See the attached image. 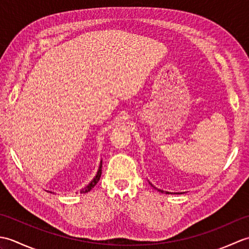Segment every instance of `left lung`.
I'll list each match as a JSON object with an SVG mask.
<instances>
[{"label": "left lung", "mask_w": 249, "mask_h": 249, "mask_svg": "<svg viewBox=\"0 0 249 249\" xmlns=\"http://www.w3.org/2000/svg\"><path fill=\"white\" fill-rule=\"evenodd\" d=\"M158 190H160V189H158ZM160 192H161V193H163V190H160ZM166 194H169L168 192H166Z\"/></svg>", "instance_id": "8db88e82"}]
</instances>
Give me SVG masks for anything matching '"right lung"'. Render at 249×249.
<instances>
[{
    "label": "right lung",
    "instance_id": "obj_1",
    "mask_svg": "<svg viewBox=\"0 0 249 249\" xmlns=\"http://www.w3.org/2000/svg\"><path fill=\"white\" fill-rule=\"evenodd\" d=\"M102 167H103V162L100 161V165H99V169H98V171H97V174L96 176H95V178L92 179L91 181V183H89L88 186H86L84 188H82L81 190H80V194H86V193H89V190H91L95 185H96L97 183H98V181H99V178H100V176H102Z\"/></svg>",
    "mask_w": 249,
    "mask_h": 249
}]
</instances>
